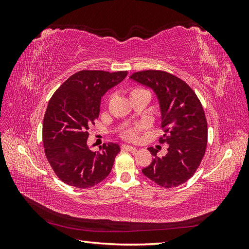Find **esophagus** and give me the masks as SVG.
<instances>
[{
  "instance_id": "esophagus-1",
  "label": "esophagus",
  "mask_w": 249,
  "mask_h": 249,
  "mask_svg": "<svg viewBox=\"0 0 249 249\" xmlns=\"http://www.w3.org/2000/svg\"><path fill=\"white\" fill-rule=\"evenodd\" d=\"M122 149L123 150H130V152H136V147L131 146V145H127V144H123L122 145Z\"/></svg>"
}]
</instances>
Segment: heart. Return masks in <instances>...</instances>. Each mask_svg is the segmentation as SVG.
Returning <instances> with one entry per match:
<instances>
[{"instance_id": "b5f03b06", "label": "heart", "mask_w": 249, "mask_h": 249, "mask_svg": "<svg viewBox=\"0 0 249 249\" xmlns=\"http://www.w3.org/2000/svg\"><path fill=\"white\" fill-rule=\"evenodd\" d=\"M141 91H145L144 89H141V88H133L131 90V95L135 94V93H138V92H141ZM139 126H134V127H130V129L125 130L124 133H123V137L124 139H127V140H135L137 137H138V134H139Z\"/></svg>"}]
</instances>
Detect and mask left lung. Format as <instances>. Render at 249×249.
Returning a JSON list of instances; mask_svg holds the SVG:
<instances>
[{
    "mask_svg": "<svg viewBox=\"0 0 249 249\" xmlns=\"http://www.w3.org/2000/svg\"><path fill=\"white\" fill-rule=\"evenodd\" d=\"M153 89L159 101L163 136L167 154L158 157L149 147L154 159L142 173L164 188L186 183L198 168L207 148L208 124L197 95L186 82L163 71H142L130 77Z\"/></svg>",
    "mask_w": 249,
    "mask_h": 249,
    "instance_id": "8db88e82",
    "label": "left lung"
}]
</instances>
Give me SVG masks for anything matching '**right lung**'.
<instances>
[{
	"mask_svg": "<svg viewBox=\"0 0 249 249\" xmlns=\"http://www.w3.org/2000/svg\"><path fill=\"white\" fill-rule=\"evenodd\" d=\"M127 71H81L53 94L44 114V154L63 183L80 189L106 178L120 152L117 143H104L99 152L87 145L89 126L100 115L102 96L122 82Z\"/></svg>",
	"mask_w": 249,
	"mask_h": 249,
	"instance_id": "1",
	"label": "right lung"
}]
</instances>
